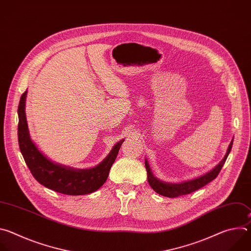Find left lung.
<instances>
[{
    "mask_svg": "<svg viewBox=\"0 0 251 251\" xmlns=\"http://www.w3.org/2000/svg\"><path fill=\"white\" fill-rule=\"evenodd\" d=\"M232 143H233V139L231 140L230 144L227 148V152H226V156L224 157V159L221 161V163L216 168L212 169L210 172H208L207 174H205L201 176H199L197 178H194V180L187 181V182L180 183V184H173V183L163 182V181L159 180V178H157L151 172V168L149 166L148 161L145 160V167H146L147 175H148V183L157 194L167 197V198H176V197H181V196L191 194V193L204 187L206 184H208L209 182H211L212 180H214V178L218 176V175L220 174V172H221L223 166L225 165V163L227 159V156L231 150Z\"/></svg>",
    "mask_w": 251,
    "mask_h": 251,
    "instance_id": "obj_1",
    "label": "left lung"
}]
</instances>
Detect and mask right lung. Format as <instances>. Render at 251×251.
<instances>
[{"label":"right lung","instance_id":"1","mask_svg":"<svg viewBox=\"0 0 251 251\" xmlns=\"http://www.w3.org/2000/svg\"><path fill=\"white\" fill-rule=\"evenodd\" d=\"M25 96L26 90L22 94L18 107V139L21 153L33 177L46 188L64 195L81 196L97 191L108 177L124 140L117 143L103 162L91 169H75L54 163L42 154L30 140L25 112Z\"/></svg>","mask_w":251,"mask_h":251}]
</instances>
